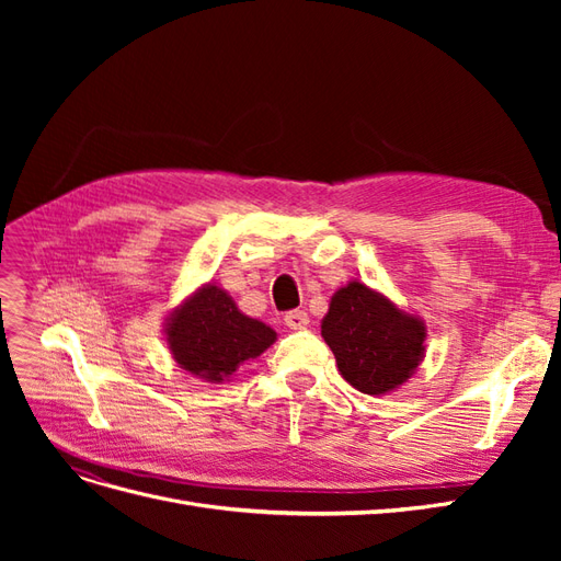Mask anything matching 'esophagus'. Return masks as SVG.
Listing matches in <instances>:
<instances>
[{
	"label": "esophagus",
	"mask_w": 561,
	"mask_h": 561,
	"mask_svg": "<svg viewBox=\"0 0 561 561\" xmlns=\"http://www.w3.org/2000/svg\"><path fill=\"white\" fill-rule=\"evenodd\" d=\"M285 325L287 330H307L311 325V318L304 311H290L285 313Z\"/></svg>",
	"instance_id": "obj_1"
}]
</instances>
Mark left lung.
Returning a JSON list of instances; mask_svg holds the SVG:
<instances>
[{
	"mask_svg": "<svg viewBox=\"0 0 561 561\" xmlns=\"http://www.w3.org/2000/svg\"><path fill=\"white\" fill-rule=\"evenodd\" d=\"M320 334L334 353L339 375L367 396L393 393L426 358L423 318L360 280H348L332 295Z\"/></svg>",
	"mask_w": 561,
	"mask_h": 561,
	"instance_id": "obj_1",
	"label": "left lung"
}]
</instances>
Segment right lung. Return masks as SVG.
Masks as SVG:
<instances>
[{
    "instance_id": "right-lung-1",
    "label": "right lung",
    "mask_w": 561,
    "mask_h": 561,
    "mask_svg": "<svg viewBox=\"0 0 561 561\" xmlns=\"http://www.w3.org/2000/svg\"><path fill=\"white\" fill-rule=\"evenodd\" d=\"M278 339L266 322L245 316L233 297L208 280L163 318V342L173 360L208 383L231 381L241 365Z\"/></svg>"
}]
</instances>
